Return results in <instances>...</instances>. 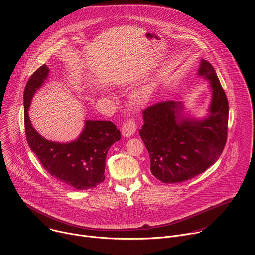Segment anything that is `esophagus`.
<instances>
[{"label": "esophagus", "mask_w": 255, "mask_h": 255, "mask_svg": "<svg viewBox=\"0 0 255 255\" xmlns=\"http://www.w3.org/2000/svg\"><path fill=\"white\" fill-rule=\"evenodd\" d=\"M137 128V123L134 119H129L125 123H123L122 126V135L124 137H130L132 136Z\"/></svg>", "instance_id": "obj_1"}]
</instances>
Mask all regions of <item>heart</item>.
Segmentation results:
<instances>
[{"label":"heart","mask_w":255,"mask_h":255,"mask_svg":"<svg viewBox=\"0 0 255 255\" xmlns=\"http://www.w3.org/2000/svg\"><path fill=\"white\" fill-rule=\"evenodd\" d=\"M141 98H142V96H138V97H137V100H140Z\"/></svg>","instance_id":"1"}]
</instances>
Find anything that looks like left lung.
Returning a JSON list of instances; mask_svg holds the SVG:
<instances>
[{
	"instance_id": "obj_1",
	"label": "left lung",
	"mask_w": 255,
	"mask_h": 255,
	"mask_svg": "<svg viewBox=\"0 0 255 255\" xmlns=\"http://www.w3.org/2000/svg\"><path fill=\"white\" fill-rule=\"evenodd\" d=\"M199 75L210 81V115L203 121L181 118L180 102L164 101L143 111L139 131L150 156L151 173L164 184L183 183L204 172L223 152L227 141L229 105L216 72L202 60Z\"/></svg>"
}]
</instances>
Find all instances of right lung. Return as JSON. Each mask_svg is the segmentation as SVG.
Instances as JSON below:
<instances>
[{
	"instance_id": "1",
	"label": "right lung",
	"mask_w": 255,
	"mask_h": 255,
	"mask_svg": "<svg viewBox=\"0 0 255 255\" xmlns=\"http://www.w3.org/2000/svg\"><path fill=\"white\" fill-rule=\"evenodd\" d=\"M46 64L36 69L24 90V123L27 143L44 169L68 188L80 191L94 189L105 179V162L110 146L121 138L111 121L88 120L79 137L70 143L51 142L33 128L28 109L34 93L48 76Z\"/></svg>"
}]
</instances>
